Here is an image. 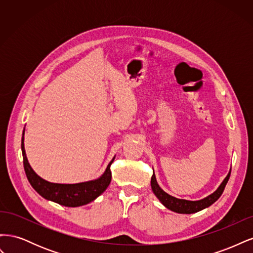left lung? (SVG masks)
I'll return each mask as SVG.
<instances>
[{
    "label": "left lung",
    "instance_id": "8db88e82",
    "mask_svg": "<svg viewBox=\"0 0 253 253\" xmlns=\"http://www.w3.org/2000/svg\"><path fill=\"white\" fill-rule=\"evenodd\" d=\"M231 174V170L230 172L228 173V175L226 176V178L224 179V181L220 183V186L218 187V189L215 191V192L212 193L211 195L207 196L204 200L201 201H186V200H179V198H176L174 196H171L168 193H166L165 191L158 186V183L156 181V177L155 174L152 175L151 178V187L153 192L156 195V197L158 200L162 202V204L167 207L168 209H170L171 211L177 212V213H183V214H191V213H195L201 211L205 208H208L209 206H211L213 203H215L218 198L220 197V195L223 194L225 187L227 185V182L229 180V177H230Z\"/></svg>",
    "mask_w": 253,
    "mask_h": 253
}]
</instances>
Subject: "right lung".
I'll list each match as a JSON object with an SVG mask.
<instances>
[{
  "label": "right lung",
  "mask_w": 253,
  "mask_h": 253,
  "mask_svg": "<svg viewBox=\"0 0 253 253\" xmlns=\"http://www.w3.org/2000/svg\"><path fill=\"white\" fill-rule=\"evenodd\" d=\"M21 148L23 154V165H24V170L27 179L32 187L41 196H43L45 200L55 202L65 207H79L96 200L99 195L104 192L105 189L110 185L112 179L111 165L114 162L115 157L109 164L103 175L98 179L80 183H72V185H65V183L49 182L36 174L33 168L30 167L26 157L24 149V132H23L22 136Z\"/></svg>",
  "instance_id": "obj_1"
}]
</instances>
